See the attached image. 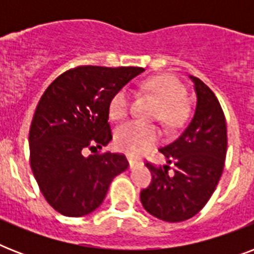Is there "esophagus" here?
<instances>
[{
    "instance_id": "1",
    "label": "esophagus",
    "mask_w": 254,
    "mask_h": 254,
    "mask_svg": "<svg viewBox=\"0 0 254 254\" xmlns=\"http://www.w3.org/2000/svg\"><path fill=\"white\" fill-rule=\"evenodd\" d=\"M127 162H129V166H130V169H133L135 165H138V161L133 158V157H130V155H127Z\"/></svg>"
}]
</instances>
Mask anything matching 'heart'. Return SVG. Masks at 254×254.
Here are the masks:
<instances>
[{"instance_id":"b5f03b06","label":"heart","mask_w":254,"mask_h":254,"mask_svg":"<svg viewBox=\"0 0 254 254\" xmlns=\"http://www.w3.org/2000/svg\"><path fill=\"white\" fill-rule=\"evenodd\" d=\"M146 91L155 96L159 105V119L167 127H175L185 117L186 100L185 85L173 76H158L145 84ZM130 92L127 88L120 89L109 103V116L113 120H121L129 113ZM159 130L154 125L131 121L121 125L116 131V145L127 154L138 155L154 146L159 141Z\"/></svg>"}]
</instances>
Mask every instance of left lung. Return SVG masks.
Returning <instances> with one entry per match:
<instances>
[{"label": "left lung", "mask_w": 254, "mask_h": 254, "mask_svg": "<svg viewBox=\"0 0 254 254\" xmlns=\"http://www.w3.org/2000/svg\"><path fill=\"white\" fill-rule=\"evenodd\" d=\"M196 93L191 123L175 141L159 149L166 165L146 163L153 179L141 191V203L159 220L178 223L195 216L216 189L227 154V125L219 100L207 85L190 75ZM174 173H169V165Z\"/></svg>", "instance_id": "obj_1"}]
</instances>
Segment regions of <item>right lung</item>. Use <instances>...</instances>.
<instances>
[{
    "instance_id": "right-lung-1",
    "label": "right lung",
    "mask_w": 254,
    "mask_h": 254,
    "mask_svg": "<svg viewBox=\"0 0 254 254\" xmlns=\"http://www.w3.org/2000/svg\"><path fill=\"white\" fill-rule=\"evenodd\" d=\"M143 71L81 65L58 76L39 100L29 133L30 163L43 196L62 215L93 212L129 166L119 153H84L111 142L112 97Z\"/></svg>"
}]
</instances>
